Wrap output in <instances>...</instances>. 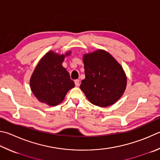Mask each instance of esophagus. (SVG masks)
<instances>
[{"mask_svg": "<svg viewBox=\"0 0 160 160\" xmlns=\"http://www.w3.org/2000/svg\"><path fill=\"white\" fill-rule=\"evenodd\" d=\"M75 86L78 87L80 85V80H75Z\"/></svg>", "mask_w": 160, "mask_h": 160, "instance_id": "obj_1", "label": "esophagus"}]
</instances>
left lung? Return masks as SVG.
I'll return each mask as SVG.
<instances>
[{"label": "left lung", "mask_w": 160, "mask_h": 160, "mask_svg": "<svg viewBox=\"0 0 160 160\" xmlns=\"http://www.w3.org/2000/svg\"><path fill=\"white\" fill-rule=\"evenodd\" d=\"M85 78L80 89L92 104L107 107L123 95L127 77L123 68L108 52L98 50L83 56Z\"/></svg>", "instance_id": "obj_1"}]
</instances>
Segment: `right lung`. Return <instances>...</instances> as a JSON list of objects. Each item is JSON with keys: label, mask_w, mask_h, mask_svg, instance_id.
<instances>
[{"label": "right lung", "mask_w": 160, "mask_h": 160, "mask_svg": "<svg viewBox=\"0 0 160 160\" xmlns=\"http://www.w3.org/2000/svg\"><path fill=\"white\" fill-rule=\"evenodd\" d=\"M65 54H58L50 51L43 57L32 74L30 86L38 100L49 106H55L62 103L66 93L73 88L75 83L68 72L63 67Z\"/></svg>", "instance_id": "add662e5"}]
</instances>
